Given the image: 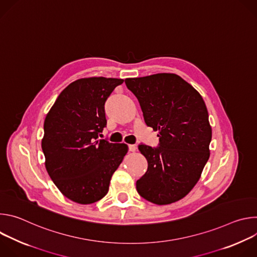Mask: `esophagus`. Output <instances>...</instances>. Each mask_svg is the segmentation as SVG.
Listing matches in <instances>:
<instances>
[{"label": "esophagus", "mask_w": 257, "mask_h": 257, "mask_svg": "<svg viewBox=\"0 0 257 257\" xmlns=\"http://www.w3.org/2000/svg\"><path fill=\"white\" fill-rule=\"evenodd\" d=\"M128 149H129V152H132V153L136 152V150H137L136 145H134V144H129L128 145Z\"/></svg>", "instance_id": "34e87169"}]
</instances>
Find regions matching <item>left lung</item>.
<instances>
[{
	"label": "left lung",
	"mask_w": 257,
	"mask_h": 257,
	"mask_svg": "<svg viewBox=\"0 0 257 257\" xmlns=\"http://www.w3.org/2000/svg\"><path fill=\"white\" fill-rule=\"evenodd\" d=\"M139 101L145 124L158 131L157 148L140 143L149 163L136 182L141 197L170 204L187 195L209 159L211 128L201 95L184 79L171 73L125 79Z\"/></svg>",
	"instance_id": "8db88e82"
}]
</instances>
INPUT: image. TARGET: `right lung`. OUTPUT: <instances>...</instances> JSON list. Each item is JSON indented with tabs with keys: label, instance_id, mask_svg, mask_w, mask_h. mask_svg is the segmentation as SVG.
<instances>
[{
	"label": "right lung",
	"instance_id": "obj_1",
	"mask_svg": "<svg viewBox=\"0 0 257 257\" xmlns=\"http://www.w3.org/2000/svg\"><path fill=\"white\" fill-rule=\"evenodd\" d=\"M123 81L78 79L60 93L46 117L42 140L46 168L58 189L72 201L90 204L101 199L128 152L124 143L98 139L106 126L104 103Z\"/></svg>",
	"mask_w": 257,
	"mask_h": 257
}]
</instances>
